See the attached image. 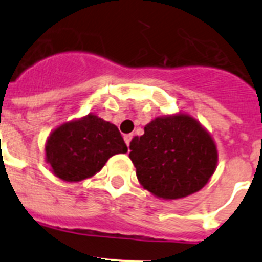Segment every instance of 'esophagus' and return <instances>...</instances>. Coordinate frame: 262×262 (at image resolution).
<instances>
[{
	"label": "esophagus",
	"instance_id": "obj_1",
	"mask_svg": "<svg viewBox=\"0 0 262 262\" xmlns=\"http://www.w3.org/2000/svg\"><path fill=\"white\" fill-rule=\"evenodd\" d=\"M131 139H133V135L131 134H128V135H124V142H126L127 147L129 148V143H131Z\"/></svg>",
	"mask_w": 262,
	"mask_h": 262
}]
</instances>
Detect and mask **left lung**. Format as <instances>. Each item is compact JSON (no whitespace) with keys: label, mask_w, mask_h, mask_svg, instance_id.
<instances>
[{"label":"left lung","mask_w":262,"mask_h":262,"mask_svg":"<svg viewBox=\"0 0 262 262\" xmlns=\"http://www.w3.org/2000/svg\"><path fill=\"white\" fill-rule=\"evenodd\" d=\"M129 159L145 190L165 201L200 191L216 170L217 148L211 134L186 113L163 115L129 143Z\"/></svg>","instance_id":"8db88e82"}]
</instances>
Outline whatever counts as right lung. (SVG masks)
Returning a JSON list of instances; mask_svg holds the SVG:
<instances>
[{
	"instance_id": "1",
	"label": "right lung",
	"mask_w": 262,
	"mask_h": 262,
	"mask_svg": "<svg viewBox=\"0 0 262 262\" xmlns=\"http://www.w3.org/2000/svg\"><path fill=\"white\" fill-rule=\"evenodd\" d=\"M126 152L118 127L97 114L64 122L52 129L45 144L50 170L67 182L93 177L111 156Z\"/></svg>"
}]
</instances>
